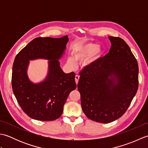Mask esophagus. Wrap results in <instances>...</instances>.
<instances>
[{
  "instance_id": "1",
  "label": "esophagus",
  "mask_w": 148,
  "mask_h": 148,
  "mask_svg": "<svg viewBox=\"0 0 148 148\" xmlns=\"http://www.w3.org/2000/svg\"><path fill=\"white\" fill-rule=\"evenodd\" d=\"M79 76L76 75V76H75V81H76V83L77 84L78 83V81H79Z\"/></svg>"
}]
</instances>
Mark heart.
<instances>
[{"instance_id": "b5f03b06", "label": "heart", "mask_w": 148, "mask_h": 148, "mask_svg": "<svg viewBox=\"0 0 148 148\" xmlns=\"http://www.w3.org/2000/svg\"><path fill=\"white\" fill-rule=\"evenodd\" d=\"M103 53V50L99 48V46L97 44L87 43L79 45L74 49L72 52L73 58H69L67 60V64L71 68H76L77 63L82 62L92 58L88 62V65H90L93 64L97 59L101 57Z\"/></svg>"}]
</instances>
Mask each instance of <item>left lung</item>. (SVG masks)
I'll list each match as a JSON object with an SVG mask.
<instances>
[{
  "mask_svg": "<svg viewBox=\"0 0 148 148\" xmlns=\"http://www.w3.org/2000/svg\"><path fill=\"white\" fill-rule=\"evenodd\" d=\"M109 52L81 72L77 89L88 118L108 123L126 112L139 86L137 60L123 39L109 36Z\"/></svg>",
  "mask_w": 148,
  "mask_h": 148,
  "instance_id": "left-lung-1",
  "label": "left lung"
}]
</instances>
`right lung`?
Returning a JSON list of instances; mask_svg holds the SVG:
<instances>
[{
  "instance_id": "1",
  "label": "right lung",
  "mask_w": 148,
  "mask_h": 148,
  "mask_svg": "<svg viewBox=\"0 0 148 148\" xmlns=\"http://www.w3.org/2000/svg\"><path fill=\"white\" fill-rule=\"evenodd\" d=\"M68 41L67 36L37 37L16 56L12 65V91L22 110L31 118L40 121L58 119L69 93L76 89L74 72L65 73L58 60ZM40 58L49 60L48 75L42 82L34 84L27 76V69L29 60Z\"/></svg>"
}]
</instances>
